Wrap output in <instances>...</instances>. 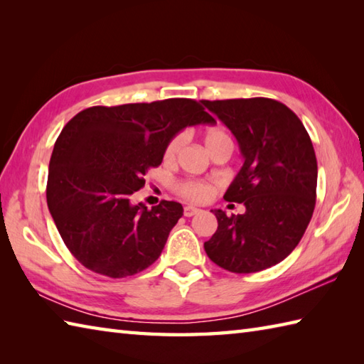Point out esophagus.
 Returning a JSON list of instances; mask_svg holds the SVG:
<instances>
[{"mask_svg": "<svg viewBox=\"0 0 364 364\" xmlns=\"http://www.w3.org/2000/svg\"><path fill=\"white\" fill-rule=\"evenodd\" d=\"M198 211L200 210L196 206H184V215H186V218H192V215H196Z\"/></svg>", "mask_w": 364, "mask_h": 364, "instance_id": "obj_1", "label": "esophagus"}]
</instances>
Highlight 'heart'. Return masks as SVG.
I'll return each instance as SVG.
<instances>
[{"label":"heart","mask_w":364,"mask_h":364,"mask_svg":"<svg viewBox=\"0 0 364 364\" xmlns=\"http://www.w3.org/2000/svg\"><path fill=\"white\" fill-rule=\"evenodd\" d=\"M184 144H186V134L184 133H180L170 139V142L167 144L166 151H164L166 161L176 159V156L180 154L181 149L184 146ZM220 144H231V139L225 133V131H222L219 128L208 131L205 136L206 149L210 150V149H213V146L220 145ZM178 194L183 196L184 198L192 200V202H205V200L211 197L213 186L208 183H203V181H184L180 184V186H178Z\"/></svg>","instance_id":"1"}]
</instances>
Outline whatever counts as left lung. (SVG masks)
Segmentation results:
<instances>
[{
  "label": "left lung",
  "mask_w": 364,
  "mask_h": 364,
  "mask_svg": "<svg viewBox=\"0 0 364 364\" xmlns=\"http://www.w3.org/2000/svg\"><path fill=\"white\" fill-rule=\"evenodd\" d=\"M233 133L244 164L223 198L244 214L214 210L218 230L205 242L215 264L235 274L283 261L304 236L316 205L318 161L304 123L270 98L202 102Z\"/></svg>",
  "instance_id": "8db88e82"
}]
</instances>
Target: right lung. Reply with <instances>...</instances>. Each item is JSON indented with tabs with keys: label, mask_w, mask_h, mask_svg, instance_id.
<instances>
[{
	"label": "right lung",
	"mask_w": 364,
	"mask_h": 364,
	"mask_svg": "<svg viewBox=\"0 0 364 364\" xmlns=\"http://www.w3.org/2000/svg\"><path fill=\"white\" fill-rule=\"evenodd\" d=\"M215 123L189 98L94 106L60 131L50 159L46 203L67 249L84 267L111 278L142 272L159 258L183 215L176 202L133 203L170 139Z\"/></svg>",
	"instance_id": "right-lung-1"
}]
</instances>
